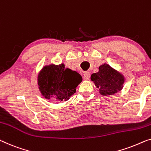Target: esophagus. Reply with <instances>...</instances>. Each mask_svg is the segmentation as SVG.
Instances as JSON below:
<instances>
[{"instance_id":"esophagus-1","label":"esophagus","mask_w":151,"mask_h":151,"mask_svg":"<svg viewBox=\"0 0 151 151\" xmlns=\"http://www.w3.org/2000/svg\"><path fill=\"white\" fill-rule=\"evenodd\" d=\"M83 77H84V80H88L90 79L91 74H90V73H89L88 71H86V72H84V76H83Z\"/></svg>"}]
</instances>
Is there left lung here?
Masks as SVG:
<instances>
[{
  "label": "left lung",
  "mask_w": 151,
  "mask_h": 151,
  "mask_svg": "<svg viewBox=\"0 0 151 151\" xmlns=\"http://www.w3.org/2000/svg\"><path fill=\"white\" fill-rule=\"evenodd\" d=\"M91 79L100 88L103 95H110L121 91L124 83L123 76L107 64L100 66L99 72L92 74Z\"/></svg>",
  "instance_id": "left-lung-1"
}]
</instances>
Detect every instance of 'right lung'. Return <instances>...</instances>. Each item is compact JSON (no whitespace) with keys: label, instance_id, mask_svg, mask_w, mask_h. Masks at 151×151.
Instances as JSON below:
<instances>
[{"label":"right lung","instance_id":"obj_1","mask_svg":"<svg viewBox=\"0 0 151 151\" xmlns=\"http://www.w3.org/2000/svg\"><path fill=\"white\" fill-rule=\"evenodd\" d=\"M82 78L76 71L65 69V65L45 67L38 76L39 88L46 99L67 101L76 93Z\"/></svg>","mask_w":151,"mask_h":151}]
</instances>
